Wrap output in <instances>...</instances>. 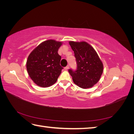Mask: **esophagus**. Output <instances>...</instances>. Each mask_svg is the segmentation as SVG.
<instances>
[{"instance_id":"1","label":"esophagus","mask_w":134,"mask_h":134,"mask_svg":"<svg viewBox=\"0 0 134 134\" xmlns=\"http://www.w3.org/2000/svg\"><path fill=\"white\" fill-rule=\"evenodd\" d=\"M69 65H67L66 67H65V68H64L65 70H68V69H69Z\"/></svg>"}]
</instances>
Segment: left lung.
Returning a JSON list of instances; mask_svg holds the SVG:
<instances>
[{
    "mask_svg": "<svg viewBox=\"0 0 134 134\" xmlns=\"http://www.w3.org/2000/svg\"><path fill=\"white\" fill-rule=\"evenodd\" d=\"M76 58L77 69H69L74 83L83 88L92 87L99 80L103 71V65L97 52L85 41H69Z\"/></svg>",
    "mask_w": 134,
    "mask_h": 134,
    "instance_id": "8db88e82",
    "label": "left lung"
}]
</instances>
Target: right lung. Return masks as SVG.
Wrapping results in <instances>:
<instances>
[{
	"mask_svg": "<svg viewBox=\"0 0 134 134\" xmlns=\"http://www.w3.org/2000/svg\"><path fill=\"white\" fill-rule=\"evenodd\" d=\"M62 42L48 40L40 43L29 55L26 68L28 75L37 86L48 87L55 84L63 69L58 50Z\"/></svg>",
	"mask_w": 134,
	"mask_h": 134,
	"instance_id": "right-lung-1",
	"label": "right lung"
}]
</instances>
